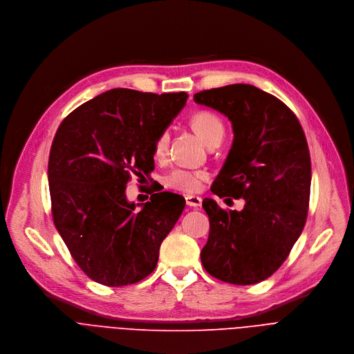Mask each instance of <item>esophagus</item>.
<instances>
[{
	"label": "esophagus",
	"instance_id": "obj_1",
	"mask_svg": "<svg viewBox=\"0 0 354 354\" xmlns=\"http://www.w3.org/2000/svg\"><path fill=\"white\" fill-rule=\"evenodd\" d=\"M185 202H187L188 206L199 207L202 205V198L201 196H195V195H187L185 196Z\"/></svg>",
	"mask_w": 354,
	"mask_h": 354
}]
</instances>
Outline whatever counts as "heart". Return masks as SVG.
<instances>
[{
  "label": "heart",
  "mask_w": 354,
  "mask_h": 354,
  "mask_svg": "<svg viewBox=\"0 0 354 354\" xmlns=\"http://www.w3.org/2000/svg\"><path fill=\"white\" fill-rule=\"evenodd\" d=\"M191 122L194 129L198 132V135L202 138V140L206 145L210 144L214 139L223 136V132H225L223 124L221 118L214 113L199 111L192 117ZM167 144H169V133L167 131H165L160 133V136L158 138L155 144L156 159H162L165 156ZM203 180H206V173L203 171H189L184 169H176L166 177L165 183L167 187L177 191L196 192L201 188Z\"/></svg>",
  "instance_id": "1"
}]
</instances>
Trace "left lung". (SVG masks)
<instances>
[{
    "instance_id": "1",
    "label": "left lung",
    "mask_w": 354,
    "mask_h": 354,
    "mask_svg": "<svg viewBox=\"0 0 354 354\" xmlns=\"http://www.w3.org/2000/svg\"><path fill=\"white\" fill-rule=\"evenodd\" d=\"M194 102L226 115L234 133L212 192L244 199L241 210L203 199L202 265L226 283H259L285 262L306 225L311 160L304 131L285 103L252 85L202 91Z\"/></svg>"
}]
</instances>
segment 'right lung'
Instances as JSON below:
<instances>
[{
  "label": "right lung",
  "mask_w": 354,
  "mask_h": 354,
  "mask_svg": "<svg viewBox=\"0 0 354 354\" xmlns=\"http://www.w3.org/2000/svg\"><path fill=\"white\" fill-rule=\"evenodd\" d=\"M187 99L185 92L110 89L71 113L54 136V225L78 266L100 285L127 286L151 274L162 241L183 214L181 195L156 192L135 205L125 188L132 174L145 178L153 171L156 140Z\"/></svg>",
  "instance_id": "obj_1"
}]
</instances>
